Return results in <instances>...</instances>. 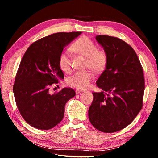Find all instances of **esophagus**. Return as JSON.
<instances>
[{
    "label": "esophagus",
    "mask_w": 158,
    "mask_h": 158,
    "mask_svg": "<svg viewBox=\"0 0 158 158\" xmlns=\"http://www.w3.org/2000/svg\"><path fill=\"white\" fill-rule=\"evenodd\" d=\"M84 90H81V89H77V90H76V93L77 94H79V93H81V92H84Z\"/></svg>",
    "instance_id": "34e87169"
}]
</instances>
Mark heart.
<instances>
[{
	"mask_svg": "<svg viewBox=\"0 0 158 158\" xmlns=\"http://www.w3.org/2000/svg\"><path fill=\"white\" fill-rule=\"evenodd\" d=\"M73 53L85 57V67L100 73L105 69L108 58L105 52L98 49L96 44L88 37H81L74 42L70 46ZM59 68L63 73H69L72 69V63L69 55L67 52H61L58 59ZM94 78V74L90 71H78L67 79V84L69 86L78 89H85L89 86Z\"/></svg>",
	"mask_w": 158,
	"mask_h": 158,
	"instance_id": "heart-1",
	"label": "heart"
}]
</instances>
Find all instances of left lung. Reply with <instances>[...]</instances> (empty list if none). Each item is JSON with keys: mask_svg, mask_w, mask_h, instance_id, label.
<instances>
[{"mask_svg": "<svg viewBox=\"0 0 158 158\" xmlns=\"http://www.w3.org/2000/svg\"><path fill=\"white\" fill-rule=\"evenodd\" d=\"M95 38L105 49L108 61L96 81L102 91L93 93L89 118L97 130L116 132L130 125L142 109L143 71L137 53L125 41L105 35Z\"/></svg>", "mask_w": 158, "mask_h": 158, "instance_id": "8db88e82", "label": "left lung"}]
</instances>
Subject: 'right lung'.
Masks as SVG:
<instances>
[{
    "instance_id": "1",
    "label": "right lung",
    "mask_w": 158,
    "mask_h": 158,
    "mask_svg": "<svg viewBox=\"0 0 158 158\" xmlns=\"http://www.w3.org/2000/svg\"><path fill=\"white\" fill-rule=\"evenodd\" d=\"M81 32L54 33L33 42L21 60L15 84V99L26 123L40 130H49L62 121L65 106L75 91L64 88L53 94L50 87L57 85L64 74L58 59L63 48Z\"/></svg>"
}]
</instances>
